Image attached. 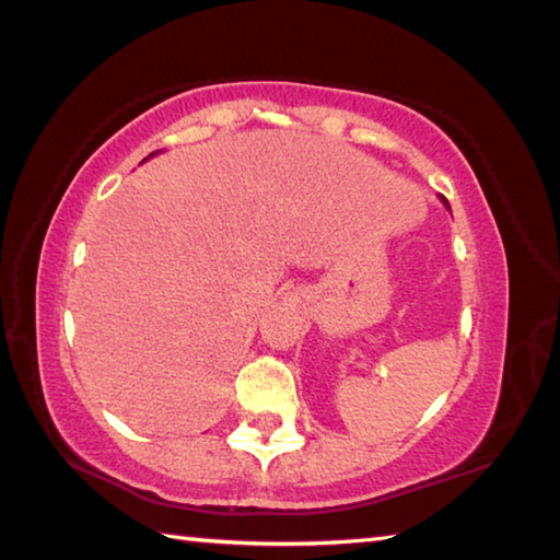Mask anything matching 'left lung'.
Listing matches in <instances>:
<instances>
[{"label": "left lung", "instance_id": "8db88e82", "mask_svg": "<svg viewBox=\"0 0 560 560\" xmlns=\"http://www.w3.org/2000/svg\"><path fill=\"white\" fill-rule=\"evenodd\" d=\"M445 206H448V200H445ZM448 210H451V206H448Z\"/></svg>", "mask_w": 560, "mask_h": 560}]
</instances>
